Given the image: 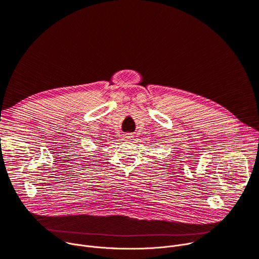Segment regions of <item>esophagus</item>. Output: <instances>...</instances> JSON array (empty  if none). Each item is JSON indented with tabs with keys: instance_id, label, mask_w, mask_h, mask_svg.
Returning a JSON list of instances; mask_svg holds the SVG:
<instances>
[{
	"instance_id": "34e87169",
	"label": "esophagus",
	"mask_w": 259,
	"mask_h": 259,
	"mask_svg": "<svg viewBox=\"0 0 259 259\" xmlns=\"http://www.w3.org/2000/svg\"><path fill=\"white\" fill-rule=\"evenodd\" d=\"M125 140H131V138H132V135L131 134H126V135H124V137H123Z\"/></svg>"
}]
</instances>
